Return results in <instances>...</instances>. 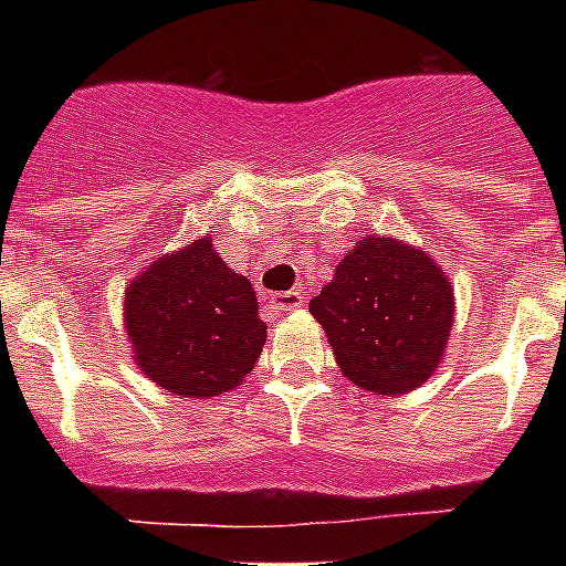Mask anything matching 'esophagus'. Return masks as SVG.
Here are the masks:
<instances>
[{"instance_id":"34e87169","label":"esophagus","mask_w":566,"mask_h":566,"mask_svg":"<svg viewBox=\"0 0 566 566\" xmlns=\"http://www.w3.org/2000/svg\"><path fill=\"white\" fill-rule=\"evenodd\" d=\"M300 306H303V294L300 292H283V294H274L272 297V308H277V312H283V314L297 312Z\"/></svg>"}]
</instances>
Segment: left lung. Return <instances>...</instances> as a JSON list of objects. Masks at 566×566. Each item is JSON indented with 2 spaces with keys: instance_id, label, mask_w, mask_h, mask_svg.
I'll return each mask as SVG.
<instances>
[{
  "instance_id": "8db88e82",
  "label": "left lung",
  "mask_w": 566,
  "mask_h": 566,
  "mask_svg": "<svg viewBox=\"0 0 566 566\" xmlns=\"http://www.w3.org/2000/svg\"><path fill=\"white\" fill-rule=\"evenodd\" d=\"M453 308L451 280L431 254L382 234L359 240L308 303L345 377L382 397L433 377Z\"/></svg>"
}]
</instances>
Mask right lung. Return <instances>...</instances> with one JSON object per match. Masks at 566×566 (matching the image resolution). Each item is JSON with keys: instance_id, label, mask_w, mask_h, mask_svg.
<instances>
[{"instance_id": "1", "label": "right lung", "mask_w": 566, "mask_h": 566, "mask_svg": "<svg viewBox=\"0 0 566 566\" xmlns=\"http://www.w3.org/2000/svg\"><path fill=\"white\" fill-rule=\"evenodd\" d=\"M124 328L135 365L169 394L212 399L252 374L266 323L243 274L201 238L127 283Z\"/></svg>"}]
</instances>
